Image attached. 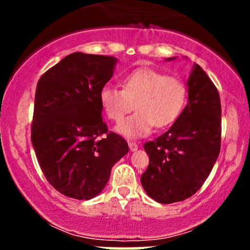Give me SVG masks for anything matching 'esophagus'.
<instances>
[{
    "mask_svg": "<svg viewBox=\"0 0 250 250\" xmlns=\"http://www.w3.org/2000/svg\"><path fill=\"white\" fill-rule=\"evenodd\" d=\"M128 146H129V148H130L131 151L137 150V148H139V145H137L136 142H128Z\"/></svg>",
    "mask_w": 250,
    "mask_h": 250,
    "instance_id": "obj_1",
    "label": "esophagus"
}]
</instances>
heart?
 Masks as SVG:
<instances>
[{
    "mask_svg": "<svg viewBox=\"0 0 250 250\" xmlns=\"http://www.w3.org/2000/svg\"><path fill=\"white\" fill-rule=\"evenodd\" d=\"M187 100L182 80L149 68H139L125 76L122 89L105 85L100 102L111 121H120L135 104L137 111L117 125L116 130L128 139L147 136L156 128H166L179 119Z\"/></svg>",
    "mask_w": 250,
    "mask_h": 250,
    "instance_id": "heart-1",
    "label": "heart"
}]
</instances>
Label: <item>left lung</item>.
Returning a JSON list of instances; mask_svg holds the SVG:
<instances>
[{
  "label": "left lung",
  "instance_id": "left-lung-1",
  "mask_svg": "<svg viewBox=\"0 0 250 250\" xmlns=\"http://www.w3.org/2000/svg\"><path fill=\"white\" fill-rule=\"evenodd\" d=\"M187 85L188 104L179 119L168 131L143 146L149 166L141 176L142 187L148 196L163 205L193 196L207 180L220 154L219 91L196 63Z\"/></svg>",
  "mask_w": 250,
  "mask_h": 250
}]
</instances>
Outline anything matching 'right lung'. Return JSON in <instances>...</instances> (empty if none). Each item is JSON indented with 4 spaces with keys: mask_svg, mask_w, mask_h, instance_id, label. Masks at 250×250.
<instances>
[{
    "mask_svg": "<svg viewBox=\"0 0 250 250\" xmlns=\"http://www.w3.org/2000/svg\"><path fill=\"white\" fill-rule=\"evenodd\" d=\"M116 62L113 56L73 53L37 83L31 143L45 179L68 197L99 195L113 166L129 150L102 120L100 91Z\"/></svg>",
    "mask_w": 250,
    "mask_h": 250,
    "instance_id": "obj_1",
    "label": "right lung"
}]
</instances>
